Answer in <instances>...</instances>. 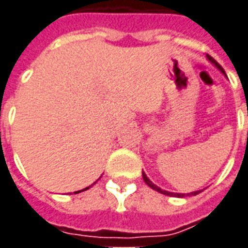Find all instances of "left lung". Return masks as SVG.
Listing matches in <instances>:
<instances>
[{
    "mask_svg": "<svg viewBox=\"0 0 248 248\" xmlns=\"http://www.w3.org/2000/svg\"><path fill=\"white\" fill-rule=\"evenodd\" d=\"M207 59H208V62H211V63L214 64V65H215V67H216V68H217V70L220 71V72H221V74H223V75L227 76V75H226V72H224V70H223V68H221V65H220V64L217 63V62H216V60H215L214 58H211V56H209V55H207ZM247 115H248V114H247ZM142 177H143V181H145V183H146V184H148L149 186H150V188H152V189L157 190V192H160V193H162V195H166V196H172V197L196 196V195H199V193H200V192H202V190H196V192H190V193H186V195H185V193H174V192H168V190L161 189L160 186H157V185H155V184H153V183H152V181H150V178H149L148 176H146V174H145V172H142Z\"/></svg>",
    "mask_w": 248,
    "mask_h": 248,
    "instance_id": "1",
    "label": "left lung"
}]
</instances>
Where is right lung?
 <instances>
[{
  "instance_id": "obj_1",
  "label": "right lung",
  "mask_w": 248,
  "mask_h": 248,
  "mask_svg": "<svg viewBox=\"0 0 248 248\" xmlns=\"http://www.w3.org/2000/svg\"><path fill=\"white\" fill-rule=\"evenodd\" d=\"M95 183H96V181H95ZM94 183V184H95ZM88 188H90V186H87V188H84V189H82V190H78V192H75V193H79V192H83V190H87Z\"/></svg>"
}]
</instances>
